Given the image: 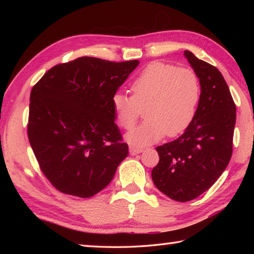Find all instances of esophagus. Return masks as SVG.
<instances>
[{
  "instance_id": "esophagus-1",
  "label": "esophagus",
  "mask_w": 254,
  "mask_h": 254,
  "mask_svg": "<svg viewBox=\"0 0 254 254\" xmlns=\"http://www.w3.org/2000/svg\"><path fill=\"white\" fill-rule=\"evenodd\" d=\"M143 152L142 148H136V147H133L130 146V154L131 155H136V154H141Z\"/></svg>"
}]
</instances>
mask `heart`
I'll return each instance as SVG.
<instances>
[{
    "label": "heart",
    "mask_w": 254,
    "mask_h": 254,
    "mask_svg": "<svg viewBox=\"0 0 254 254\" xmlns=\"http://www.w3.org/2000/svg\"><path fill=\"white\" fill-rule=\"evenodd\" d=\"M131 97L113 95L111 104L116 123L132 130L141 110L146 119L127 135L133 146L144 147L185 132L195 118L201 98L197 75L189 68L163 62L148 64L130 85Z\"/></svg>",
    "instance_id": "b5f03b06"
}]
</instances>
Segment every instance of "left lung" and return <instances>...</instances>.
I'll list each match as a JSON object with an SVG mask.
<instances>
[{
	"mask_svg": "<svg viewBox=\"0 0 254 254\" xmlns=\"http://www.w3.org/2000/svg\"><path fill=\"white\" fill-rule=\"evenodd\" d=\"M197 75L201 98L195 118L180 137L156 148L159 163L152 178L156 188L178 202L207 191L222 176L233 155L236 105L217 67L186 50Z\"/></svg>",
	"mask_w": 254,
	"mask_h": 254,
	"instance_id": "8db88e82",
	"label": "left lung"
}]
</instances>
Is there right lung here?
Wrapping results in <instances>:
<instances>
[{"label": "right lung", "instance_id": "obj_1", "mask_svg": "<svg viewBox=\"0 0 254 254\" xmlns=\"http://www.w3.org/2000/svg\"><path fill=\"white\" fill-rule=\"evenodd\" d=\"M138 63L82 57L51 67L32 87L27 133L40 170L58 191L95 195L127 156L111 100Z\"/></svg>", "mask_w": 254, "mask_h": 254}]
</instances>
